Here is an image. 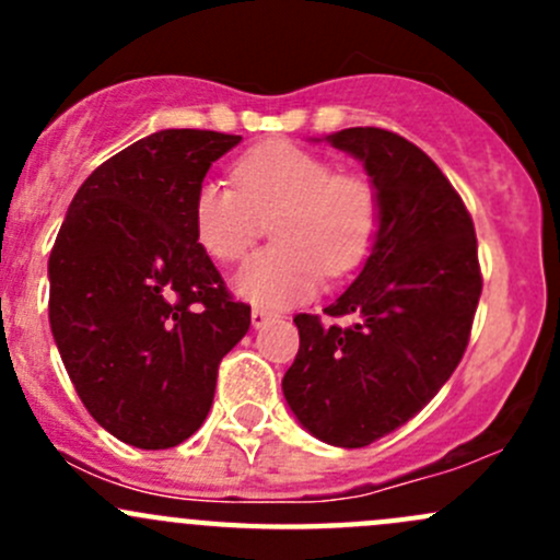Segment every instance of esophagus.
<instances>
[{
    "mask_svg": "<svg viewBox=\"0 0 560 560\" xmlns=\"http://www.w3.org/2000/svg\"><path fill=\"white\" fill-rule=\"evenodd\" d=\"M270 316H273V314H270L268 312V308H252V325L254 327H262V325H268V322H270Z\"/></svg>",
    "mask_w": 560,
    "mask_h": 560,
    "instance_id": "esophagus-1",
    "label": "esophagus"
}]
</instances>
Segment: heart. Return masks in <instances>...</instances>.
Masks as SVG:
<instances>
[{
    "instance_id": "b5f03b06",
    "label": "heart",
    "mask_w": 560,
    "mask_h": 560,
    "mask_svg": "<svg viewBox=\"0 0 560 560\" xmlns=\"http://www.w3.org/2000/svg\"><path fill=\"white\" fill-rule=\"evenodd\" d=\"M233 184L202 180L191 202L200 246L219 262H238L257 241L262 217L273 238L238 270L235 290L246 301L279 308L306 301L325 270L347 276L365 262L382 228V200L363 173L336 171L327 156L287 140L246 151Z\"/></svg>"
}]
</instances>
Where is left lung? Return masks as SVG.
I'll return each instance as SVG.
<instances>
[{"label":"left lung","mask_w":560,"mask_h":560,"mask_svg":"<svg viewBox=\"0 0 560 560\" xmlns=\"http://www.w3.org/2000/svg\"><path fill=\"white\" fill-rule=\"evenodd\" d=\"M365 165L382 200L371 257L341 298L298 314L301 349L284 398L332 447H369L409 422L453 376L482 295L468 208L436 162L400 135L349 127L327 135Z\"/></svg>","instance_id":"8db88e82"}]
</instances>
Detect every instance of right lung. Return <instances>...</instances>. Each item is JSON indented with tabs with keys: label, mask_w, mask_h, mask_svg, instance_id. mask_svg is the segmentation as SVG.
Instances as JSON below:
<instances>
[{
	"label": "right lung",
	"mask_w": 560,
	"mask_h": 560,
	"mask_svg": "<svg viewBox=\"0 0 560 560\" xmlns=\"http://www.w3.org/2000/svg\"><path fill=\"white\" fill-rule=\"evenodd\" d=\"M238 140L162 129L127 145L83 180L50 248L61 363L89 415L132 447H175L202 425L219 363L252 325L191 224L197 186Z\"/></svg>",
	"instance_id": "add662e5"
}]
</instances>
